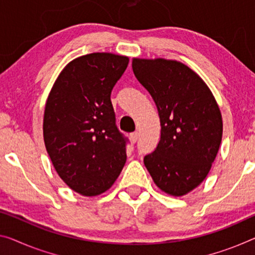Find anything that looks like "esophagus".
<instances>
[{
  "label": "esophagus",
  "mask_w": 255,
  "mask_h": 255,
  "mask_svg": "<svg viewBox=\"0 0 255 255\" xmlns=\"http://www.w3.org/2000/svg\"><path fill=\"white\" fill-rule=\"evenodd\" d=\"M138 138H139V134H138V132H133V133H131L130 134V140H131V142H136V140H138Z\"/></svg>",
  "instance_id": "obj_1"
}]
</instances>
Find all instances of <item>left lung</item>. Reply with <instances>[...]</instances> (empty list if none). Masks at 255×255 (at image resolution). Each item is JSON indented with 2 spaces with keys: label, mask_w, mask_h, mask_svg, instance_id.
Listing matches in <instances>:
<instances>
[{
  "label": "left lung",
  "mask_w": 255,
  "mask_h": 255,
  "mask_svg": "<svg viewBox=\"0 0 255 255\" xmlns=\"http://www.w3.org/2000/svg\"><path fill=\"white\" fill-rule=\"evenodd\" d=\"M136 80L158 111L160 140L143 163L155 185L180 197L204 181L222 139V116L204 81L187 65L133 58Z\"/></svg>",
  "instance_id": "left-lung-1"
}]
</instances>
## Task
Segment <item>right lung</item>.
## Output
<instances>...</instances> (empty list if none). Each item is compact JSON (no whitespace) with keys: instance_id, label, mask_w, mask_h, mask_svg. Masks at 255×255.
I'll use <instances>...</instances> for the list:
<instances>
[{"instance_id":"obj_1","label":"right lung","mask_w":255,"mask_h":255,"mask_svg":"<svg viewBox=\"0 0 255 255\" xmlns=\"http://www.w3.org/2000/svg\"><path fill=\"white\" fill-rule=\"evenodd\" d=\"M128 65V57L109 52L78 57L61 70L46 99V151L62 181L80 195L105 193L127 162L111 93Z\"/></svg>"}]
</instances>
